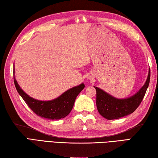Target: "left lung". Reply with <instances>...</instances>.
Here are the masks:
<instances>
[{"label":"left lung","instance_id":"left-lung-1","mask_svg":"<svg viewBox=\"0 0 158 158\" xmlns=\"http://www.w3.org/2000/svg\"><path fill=\"white\" fill-rule=\"evenodd\" d=\"M151 71L145 84L135 95L131 97L118 99L113 97L109 94L94 87L96 90V107L101 116L108 120L117 119L128 116L135 111L142 103L150 82Z\"/></svg>","mask_w":158,"mask_h":158}]
</instances>
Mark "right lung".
Here are the masks:
<instances>
[{
	"label": "right lung",
	"instance_id": "1",
	"mask_svg": "<svg viewBox=\"0 0 158 158\" xmlns=\"http://www.w3.org/2000/svg\"><path fill=\"white\" fill-rule=\"evenodd\" d=\"M15 73V69H14ZM14 82L18 93L30 109L37 116L51 120H57L66 117L73 108L77 96L85 88L83 83L71 88L59 97L49 101H38L26 94L19 87L14 76Z\"/></svg>",
	"mask_w": 158,
	"mask_h": 158
}]
</instances>
